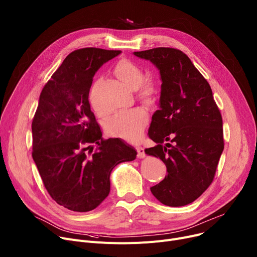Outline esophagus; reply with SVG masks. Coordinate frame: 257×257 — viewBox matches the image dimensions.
<instances>
[{"instance_id":"34e87169","label":"esophagus","mask_w":257,"mask_h":257,"mask_svg":"<svg viewBox=\"0 0 257 257\" xmlns=\"http://www.w3.org/2000/svg\"><path fill=\"white\" fill-rule=\"evenodd\" d=\"M136 151H138V158H145L146 154H145V150L142 147H136Z\"/></svg>"}]
</instances>
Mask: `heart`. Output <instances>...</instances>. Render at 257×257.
Returning a JSON list of instances; mask_svg holds the SVG:
<instances>
[{"mask_svg": "<svg viewBox=\"0 0 257 257\" xmlns=\"http://www.w3.org/2000/svg\"><path fill=\"white\" fill-rule=\"evenodd\" d=\"M113 74L121 80L126 87L135 89L136 95L145 103H153L156 100L158 91L155 82L150 78H144L142 68L128 59L116 62L113 67ZM99 115L103 116L99 111ZM149 121V114L143 107H134L126 111L116 113L108 119L106 132L114 138L134 141L138 140L143 129Z\"/></svg>", "mask_w": 257, "mask_h": 257, "instance_id": "obj_1", "label": "heart"}]
</instances>
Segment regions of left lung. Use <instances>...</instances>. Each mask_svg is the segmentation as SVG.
<instances>
[{
  "label": "left lung",
  "mask_w": 257,
  "mask_h": 257,
  "mask_svg": "<svg viewBox=\"0 0 257 257\" xmlns=\"http://www.w3.org/2000/svg\"><path fill=\"white\" fill-rule=\"evenodd\" d=\"M133 54L155 65L162 80L160 108L148 133L156 146L145 152L164 162L167 176L151 192L165 206H186L214 180L224 149L220 110L209 82L180 49L156 47Z\"/></svg>",
  "instance_id": "1"
}]
</instances>
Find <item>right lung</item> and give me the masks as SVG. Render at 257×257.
<instances>
[{
  "label": "right lung",
  "instance_id": "add662e5",
  "mask_svg": "<svg viewBox=\"0 0 257 257\" xmlns=\"http://www.w3.org/2000/svg\"><path fill=\"white\" fill-rule=\"evenodd\" d=\"M121 50L72 51L46 82L32 122V156L48 194L73 212L96 209L110 191L114 166L138 153L119 139L103 140L89 93L96 71ZM97 145L93 153L86 151Z\"/></svg>",
  "mask_w": 257,
  "mask_h": 257
}]
</instances>
